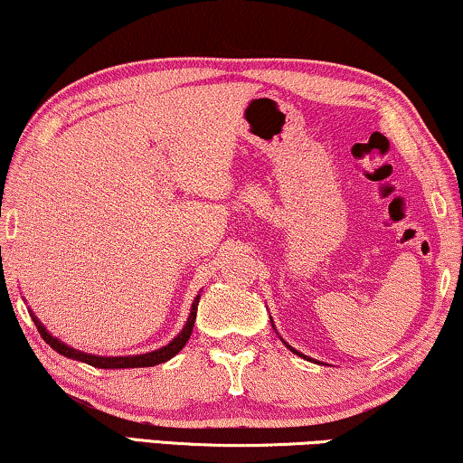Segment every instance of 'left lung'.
Instances as JSON below:
<instances>
[{
  "label": "left lung",
  "mask_w": 463,
  "mask_h": 463,
  "mask_svg": "<svg viewBox=\"0 0 463 463\" xmlns=\"http://www.w3.org/2000/svg\"><path fill=\"white\" fill-rule=\"evenodd\" d=\"M270 321H272V318H270ZM272 327H275V323H272ZM281 340H283V337H281ZM283 344H285V346H288V348H289V350H291V353H294V354H298V356H302V359H306V361H312V359H310V356H306V354H302V353H298V350H296V348H291V346H289V344H288V342H285V340H283Z\"/></svg>",
  "instance_id": "obj_1"
}]
</instances>
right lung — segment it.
<instances>
[{
    "label": "right lung",
    "instance_id": "1",
    "mask_svg": "<svg viewBox=\"0 0 463 463\" xmlns=\"http://www.w3.org/2000/svg\"><path fill=\"white\" fill-rule=\"evenodd\" d=\"M199 298L201 294L194 298V302L191 306V315H188L184 327L178 335L174 337L172 342L167 344L164 348H157L153 350V353H145V354H134V356H99V354H90V353H81V350H77L73 346H69V344H64L58 340L50 334L48 329L43 327V323L39 321L35 317V312L29 308V315L33 318L35 327L39 334H42L43 342L50 344V348H54L58 354L67 356V359H73V361H81V363H88L92 364V367H99V369H134V367H155V364L159 363H165L172 359L180 353L182 348H184V344L188 342V337L193 334V327H194V318H197V306H199Z\"/></svg>",
    "mask_w": 463,
    "mask_h": 463
}]
</instances>
